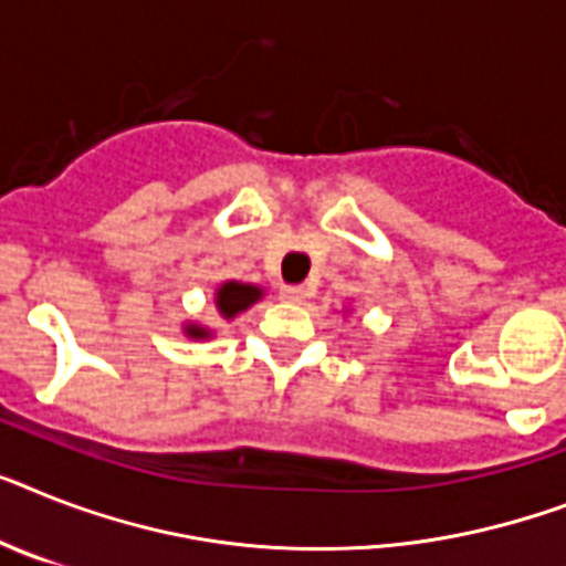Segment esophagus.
<instances>
[{
	"label": "esophagus",
	"instance_id": "34e87169",
	"mask_svg": "<svg viewBox=\"0 0 566 566\" xmlns=\"http://www.w3.org/2000/svg\"><path fill=\"white\" fill-rule=\"evenodd\" d=\"M280 297L289 303H303L306 297H310V289L306 286H283L280 289Z\"/></svg>",
	"mask_w": 566,
	"mask_h": 566
}]
</instances>
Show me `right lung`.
Returning a JSON list of instances; mask_svg holds the SVG:
<instances>
[{
  "label": "right lung",
  "instance_id": "1",
  "mask_svg": "<svg viewBox=\"0 0 566 566\" xmlns=\"http://www.w3.org/2000/svg\"><path fill=\"white\" fill-rule=\"evenodd\" d=\"M260 289L256 286H249V283H226V286L219 289L217 292V306L219 312L226 317H233L237 312L249 310L251 303L260 301ZM188 335H193V338H205V329H199V326H190Z\"/></svg>",
  "mask_w": 566,
  "mask_h": 566
}]
</instances>
